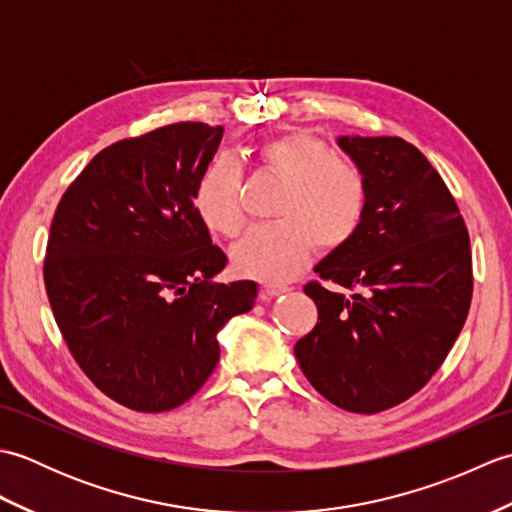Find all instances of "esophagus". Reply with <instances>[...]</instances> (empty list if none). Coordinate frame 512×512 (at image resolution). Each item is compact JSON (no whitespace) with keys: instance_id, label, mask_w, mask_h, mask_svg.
I'll return each instance as SVG.
<instances>
[{"instance_id":"esophagus-1","label":"esophagus","mask_w":512,"mask_h":512,"mask_svg":"<svg viewBox=\"0 0 512 512\" xmlns=\"http://www.w3.org/2000/svg\"><path fill=\"white\" fill-rule=\"evenodd\" d=\"M288 290H290V288L284 286V284H266L264 290H262V295H264L266 299H273V297H279V295H286Z\"/></svg>"}]
</instances>
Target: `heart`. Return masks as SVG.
Instances as JSON below:
<instances>
[{
  "mask_svg": "<svg viewBox=\"0 0 512 512\" xmlns=\"http://www.w3.org/2000/svg\"><path fill=\"white\" fill-rule=\"evenodd\" d=\"M259 158L286 180L277 217L281 222L250 228L233 246L239 275L286 281L308 264L314 239L323 250L345 246L358 233L367 211L363 173L343 162L325 140L312 134H284L259 147ZM242 171L231 156L213 160L195 184L193 206L202 224L233 237L244 224Z\"/></svg>",
  "mask_w": 512,
  "mask_h": 512,
  "instance_id": "heart-1",
  "label": "heart"
}]
</instances>
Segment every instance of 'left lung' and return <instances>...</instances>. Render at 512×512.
<instances>
[{
    "mask_svg": "<svg viewBox=\"0 0 512 512\" xmlns=\"http://www.w3.org/2000/svg\"><path fill=\"white\" fill-rule=\"evenodd\" d=\"M336 143L363 173L367 211L350 242L314 266L328 284L303 288L319 321L295 356L332 405L378 413L427 385L458 339L473 295L471 242L420 149L398 136Z\"/></svg>",
    "mask_w": 512,
    "mask_h": 512,
    "instance_id": "1",
    "label": "left lung"
}]
</instances>
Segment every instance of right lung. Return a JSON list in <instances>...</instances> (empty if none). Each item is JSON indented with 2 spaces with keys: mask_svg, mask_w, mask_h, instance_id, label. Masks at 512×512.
I'll list each match as a JSON object with an SVG mask.
<instances>
[{
  "mask_svg": "<svg viewBox=\"0 0 512 512\" xmlns=\"http://www.w3.org/2000/svg\"><path fill=\"white\" fill-rule=\"evenodd\" d=\"M224 127L176 123L96 154L54 211L43 281L74 361L105 396L180 407L220 361L217 332L255 306L226 266L193 193Z\"/></svg>",
  "mask_w": 512,
  "mask_h": 512,
  "instance_id": "1",
  "label": "right lung"
}]
</instances>
